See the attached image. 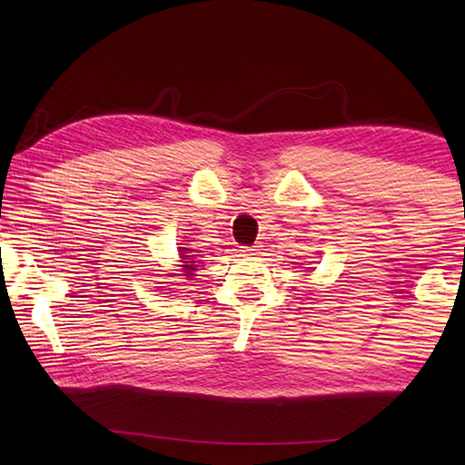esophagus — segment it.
Listing matches in <instances>:
<instances>
[{"label":"esophagus","instance_id":"esophagus-1","mask_svg":"<svg viewBox=\"0 0 465 465\" xmlns=\"http://www.w3.org/2000/svg\"><path fill=\"white\" fill-rule=\"evenodd\" d=\"M240 252H242V256H256L258 252H261V248H258V246H243Z\"/></svg>","mask_w":465,"mask_h":465}]
</instances>
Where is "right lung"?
<instances>
[{
    "instance_id": "1",
    "label": "right lung",
    "mask_w": 465,
    "mask_h": 465,
    "mask_svg": "<svg viewBox=\"0 0 465 465\" xmlns=\"http://www.w3.org/2000/svg\"><path fill=\"white\" fill-rule=\"evenodd\" d=\"M180 252H183V261H184V262H188V258L184 256V254H186V252H188V248H183V250H180ZM184 271H186V272H191V271H194V264H184Z\"/></svg>"
}]
</instances>
